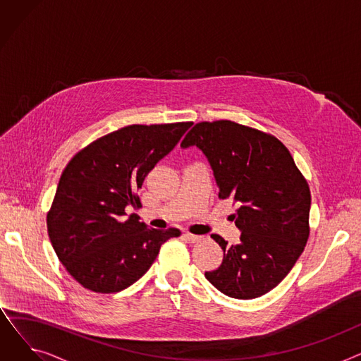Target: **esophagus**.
Wrapping results in <instances>:
<instances>
[{"label":"esophagus","mask_w":361,"mask_h":361,"mask_svg":"<svg viewBox=\"0 0 361 361\" xmlns=\"http://www.w3.org/2000/svg\"><path fill=\"white\" fill-rule=\"evenodd\" d=\"M184 238H185L187 241H190V243H197V241H200L203 237H202V235H195V234H190V233H185V234H184Z\"/></svg>","instance_id":"34e87169"}]
</instances>
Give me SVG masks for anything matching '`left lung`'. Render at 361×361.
Segmentation results:
<instances>
[{"label":"left lung","mask_w":361,"mask_h":361,"mask_svg":"<svg viewBox=\"0 0 361 361\" xmlns=\"http://www.w3.org/2000/svg\"><path fill=\"white\" fill-rule=\"evenodd\" d=\"M199 147L214 171L219 197L240 206L233 216L240 243L224 250L221 267L204 272L222 294L250 300L275 288L288 275L309 238L310 190L276 137L234 121L197 123L181 147Z\"/></svg>","instance_id":"8db88e82"}]
</instances>
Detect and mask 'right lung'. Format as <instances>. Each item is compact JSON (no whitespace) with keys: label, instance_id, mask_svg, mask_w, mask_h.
<instances>
[{"label":"right lung","instance_id":"add662e5","mask_svg":"<svg viewBox=\"0 0 361 361\" xmlns=\"http://www.w3.org/2000/svg\"><path fill=\"white\" fill-rule=\"evenodd\" d=\"M193 123L133 124L92 142L68 162L47 216L52 247L68 274L94 293H118L142 278L177 228H147L126 207Z\"/></svg>","mask_w":361,"mask_h":361}]
</instances>
